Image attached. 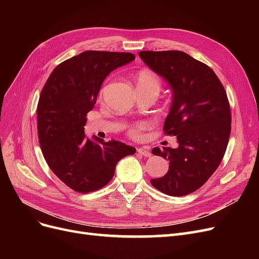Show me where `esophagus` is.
Listing matches in <instances>:
<instances>
[{
    "instance_id": "1",
    "label": "esophagus",
    "mask_w": 259,
    "mask_h": 259,
    "mask_svg": "<svg viewBox=\"0 0 259 259\" xmlns=\"http://www.w3.org/2000/svg\"><path fill=\"white\" fill-rule=\"evenodd\" d=\"M137 152H138L139 154L144 155V156H151L150 151L147 150V149H145V148H138V149H137Z\"/></svg>"
}]
</instances>
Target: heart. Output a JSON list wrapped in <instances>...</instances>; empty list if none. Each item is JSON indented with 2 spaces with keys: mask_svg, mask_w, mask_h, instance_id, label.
Listing matches in <instances>:
<instances>
[{
  "mask_svg": "<svg viewBox=\"0 0 259 259\" xmlns=\"http://www.w3.org/2000/svg\"><path fill=\"white\" fill-rule=\"evenodd\" d=\"M136 86L137 89H153L156 92L161 90V80L160 77L150 70H142L136 75ZM105 86L100 91V95L105 92ZM147 127L146 123H135L128 128V135L132 138L138 139L142 137V132Z\"/></svg>",
  "mask_w": 259,
  "mask_h": 259,
  "instance_id": "obj_1",
  "label": "heart"
}]
</instances>
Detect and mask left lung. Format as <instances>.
Returning a JSON list of instances; mask_svg holds the SVG:
<instances>
[{"label": "left lung", "instance_id": "obj_1", "mask_svg": "<svg viewBox=\"0 0 259 259\" xmlns=\"http://www.w3.org/2000/svg\"><path fill=\"white\" fill-rule=\"evenodd\" d=\"M139 56L173 91L163 131L178 143L176 149H152L169 166L151 185L171 197L187 195L207 182L225 155L231 132L227 93L213 70L184 52L142 51Z\"/></svg>", "mask_w": 259, "mask_h": 259}]
</instances>
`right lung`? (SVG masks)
Here are the masks:
<instances>
[{"mask_svg":"<svg viewBox=\"0 0 259 259\" xmlns=\"http://www.w3.org/2000/svg\"><path fill=\"white\" fill-rule=\"evenodd\" d=\"M134 59L132 53L86 51L62 61L43 86L36 109L38 142L53 173L76 192L105 187L116 163L136 152L116 140H91L84 133L104 80Z\"/></svg>","mask_w":259,"mask_h":259,"instance_id":"right-lung-1","label":"right lung"}]
</instances>
